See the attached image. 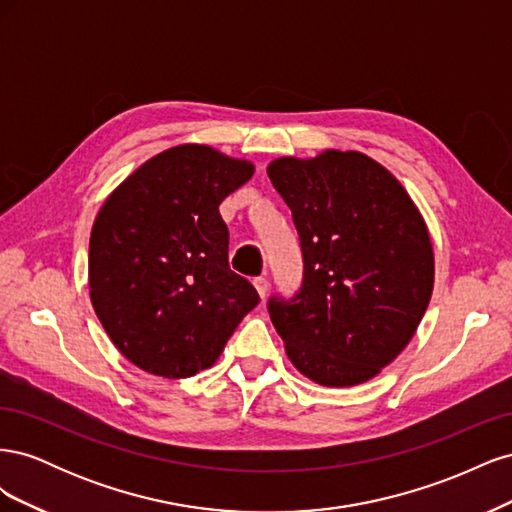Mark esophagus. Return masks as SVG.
I'll use <instances>...</instances> for the list:
<instances>
[{"instance_id":"obj_1","label":"esophagus","mask_w":512,"mask_h":512,"mask_svg":"<svg viewBox=\"0 0 512 512\" xmlns=\"http://www.w3.org/2000/svg\"><path fill=\"white\" fill-rule=\"evenodd\" d=\"M254 286H256V290L260 294V299H265L267 292H269V280H267V277H256Z\"/></svg>"}]
</instances>
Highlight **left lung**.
<instances>
[{"label": "left lung", "instance_id": "8db88e82", "mask_svg": "<svg viewBox=\"0 0 512 512\" xmlns=\"http://www.w3.org/2000/svg\"><path fill=\"white\" fill-rule=\"evenodd\" d=\"M292 211L303 282L273 294L269 316L288 359L322 386L374 378L408 346L433 290V250L401 183L359 151L267 168Z\"/></svg>", "mask_w": 512, "mask_h": 512}]
</instances>
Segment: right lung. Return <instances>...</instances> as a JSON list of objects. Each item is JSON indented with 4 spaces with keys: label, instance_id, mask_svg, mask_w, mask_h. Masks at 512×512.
Masks as SVG:
<instances>
[{
    "label": "right lung",
    "instance_id": "1",
    "mask_svg": "<svg viewBox=\"0 0 512 512\" xmlns=\"http://www.w3.org/2000/svg\"><path fill=\"white\" fill-rule=\"evenodd\" d=\"M254 166L207 145L158 153L106 198L89 239V294L119 352L149 374L211 367L256 288L230 271L222 200Z\"/></svg>",
    "mask_w": 512,
    "mask_h": 512
}]
</instances>
